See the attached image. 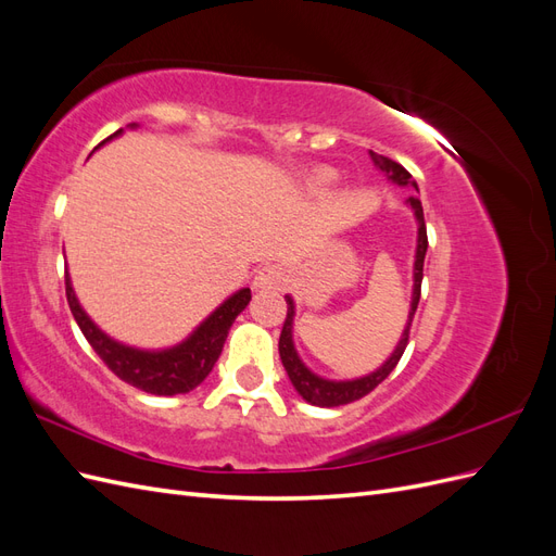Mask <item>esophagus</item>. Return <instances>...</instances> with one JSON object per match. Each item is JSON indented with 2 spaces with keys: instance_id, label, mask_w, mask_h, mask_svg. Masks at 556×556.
<instances>
[{
  "instance_id": "1",
  "label": "esophagus",
  "mask_w": 556,
  "mask_h": 556,
  "mask_svg": "<svg viewBox=\"0 0 556 556\" xmlns=\"http://www.w3.org/2000/svg\"><path fill=\"white\" fill-rule=\"evenodd\" d=\"M282 282H285V274H282V268L276 264L262 266L255 276V288H260V290H278Z\"/></svg>"
}]
</instances>
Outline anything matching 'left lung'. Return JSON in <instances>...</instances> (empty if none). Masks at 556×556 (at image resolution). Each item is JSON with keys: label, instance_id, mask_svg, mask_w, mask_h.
<instances>
[{"label": "left lung", "instance_id": "obj_1", "mask_svg": "<svg viewBox=\"0 0 556 556\" xmlns=\"http://www.w3.org/2000/svg\"><path fill=\"white\" fill-rule=\"evenodd\" d=\"M376 164L380 166V172H384L387 176H390L392 180H396L399 185H413V188L417 190V185L413 180V176L403 169V166L390 157L384 155H376L374 157ZM408 204L413 206L415 211V217H417V255H415V290H413V304H410V315H408V325H406V331H403L401 341L394 350V355L387 359L376 374L366 376V378H359V380H348V382H331V380H325V378H317L315 374H311L308 368L301 364V359L296 357V350L292 345V317H294V304L290 296H285V301H288V315H285V323H282V331H280V341H278V350H280V359H282V366L285 371H288L294 390L304 396L308 403H313V406H323V408H333V406H345V403H352L357 401L362 396H366L368 392H374L376 387L390 376L401 355L403 350H406L408 345V336H410V327H413V317H415V311H417V304H419V294H422V276H425V255H427V225H425V211H422V201H419L417 197H408Z\"/></svg>", "mask_w": 556, "mask_h": 556}]
</instances>
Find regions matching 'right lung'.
<instances>
[{
    "instance_id": "add662e5",
    "label": "right lung",
    "mask_w": 556,
    "mask_h": 556,
    "mask_svg": "<svg viewBox=\"0 0 556 556\" xmlns=\"http://www.w3.org/2000/svg\"><path fill=\"white\" fill-rule=\"evenodd\" d=\"M115 134H111L109 139H113ZM64 288L74 319L78 323L83 336H86L88 343L92 345V350L99 355V359L109 366V371H113L127 384L137 387V390L157 396L185 394L204 382V378L213 371L217 357H220L229 327L250 301V290L245 288L231 299H227L188 341H182L180 345L164 352H143L111 341L104 331H99L92 325V319L86 315V311L78 306L70 276L66 274Z\"/></svg>"
}]
</instances>
